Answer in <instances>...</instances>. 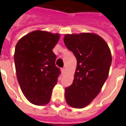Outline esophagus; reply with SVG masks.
<instances>
[{"instance_id": "1", "label": "esophagus", "mask_w": 126, "mask_h": 126, "mask_svg": "<svg viewBox=\"0 0 126 126\" xmlns=\"http://www.w3.org/2000/svg\"><path fill=\"white\" fill-rule=\"evenodd\" d=\"M61 72H62V74H64V72H65V68H61Z\"/></svg>"}]
</instances>
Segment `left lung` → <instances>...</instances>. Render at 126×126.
Masks as SVG:
<instances>
[{"instance_id": "1", "label": "left lung", "mask_w": 126, "mask_h": 126, "mask_svg": "<svg viewBox=\"0 0 126 126\" xmlns=\"http://www.w3.org/2000/svg\"><path fill=\"white\" fill-rule=\"evenodd\" d=\"M63 40L77 59L74 82L65 88L66 102L74 108H84L98 94L108 78L111 50L107 42L95 33L65 34Z\"/></svg>"}]
</instances>
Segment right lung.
I'll return each instance as SVG.
<instances>
[{"mask_svg": "<svg viewBox=\"0 0 126 126\" xmlns=\"http://www.w3.org/2000/svg\"><path fill=\"white\" fill-rule=\"evenodd\" d=\"M59 38V33L36 30L16 44L14 61L18 82L24 96L33 105L49 103L57 84L61 71L55 65L57 56L52 49Z\"/></svg>", "mask_w": 126, "mask_h": 126, "instance_id": "add662e5", "label": "right lung"}]
</instances>
